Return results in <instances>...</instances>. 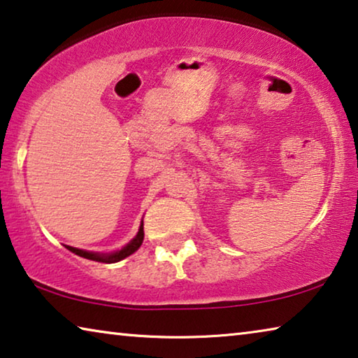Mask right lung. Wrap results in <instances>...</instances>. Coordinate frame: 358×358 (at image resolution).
Wrapping results in <instances>:
<instances>
[{"mask_svg": "<svg viewBox=\"0 0 358 358\" xmlns=\"http://www.w3.org/2000/svg\"><path fill=\"white\" fill-rule=\"evenodd\" d=\"M143 237H145V232H143V221H141L137 236H135L134 239L130 241L126 247H122L121 250H117V252H113V253H97V252L79 250V248L70 247V245H66V248H68V250H70V252L75 253V255H78V257H83V258H86V259L100 261V263H117V261L127 258L129 255H132L134 252H137L138 248H140V245H141V242H143Z\"/></svg>", "mask_w": 358, "mask_h": 358, "instance_id": "add662e5", "label": "right lung"}]
</instances>
